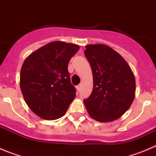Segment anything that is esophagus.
<instances>
[{
    "label": "esophagus",
    "mask_w": 156,
    "mask_h": 156,
    "mask_svg": "<svg viewBox=\"0 0 156 156\" xmlns=\"http://www.w3.org/2000/svg\"><path fill=\"white\" fill-rule=\"evenodd\" d=\"M81 87H82V85H81V84H78V85H77V86H76V90H77V91H80V90Z\"/></svg>",
    "instance_id": "34e87169"
}]
</instances>
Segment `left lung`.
<instances>
[{
	"label": "left lung",
	"mask_w": 156,
	"mask_h": 156,
	"mask_svg": "<svg viewBox=\"0 0 156 156\" xmlns=\"http://www.w3.org/2000/svg\"><path fill=\"white\" fill-rule=\"evenodd\" d=\"M84 55L93 73L91 94L83 100L91 118L101 122L119 119L131 105L135 78L124 58L105 44L86 46Z\"/></svg>",
	"instance_id": "obj_1"
}]
</instances>
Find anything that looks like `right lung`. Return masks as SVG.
I'll return each mask as SVG.
<instances>
[{"label":"right lung","instance_id":"obj_1","mask_svg":"<svg viewBox=\"0 0 156 156\" xmlns=\"http://www.w3.org/2000/svg\"><path fill=\"white\" fill-rule=\"evenodd\" d=\"M76 44L54 41L32 53L23 62L20 88L29 108L44 119L63 116L76 97L68 64Z\"/></svg>","mask_w":156,"mask_h":156}]
</instances>
